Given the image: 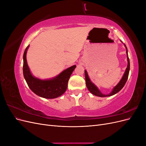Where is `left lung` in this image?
I'll return each mask as SVG.
<instances>
[{
    "label": "left lung",
    "mask_w": 146,
    "mask_h": 146,
    "mask_svg": "<svg viewBox=\"0 0 146 146\" xmlns=\"http://www.w3.org/2000/svg\"><path fill=\"white\" fill-rule=\"evenodd\" d=\"M124 45L126 47V53H127V61H128V65H127V68L125 70V72L123 74V76L121 80V81L119 82V83L117 84V85L113 88V90L112 92L108 95H105L101 93V92L98 90V88L95 86L93 83H92L91 80H90V78L88 76V74L86 70H85V80H86V85L87 86V88L90 91V92L92 94H94L95 96H99V97H107V96H111L114 94H116L117 92H118L119 91H121L122 90V88L124 86L125 84L128 79V77H129V70H130V60L129 56H128V51H127V48L124 44Z\"/></svg>",
    "instance_id": "left-lung-1"
}]
</instances>
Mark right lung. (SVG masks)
I'll return each mask as SVG.
<instances>
[{
    "mask_svg": "<svg viewBox=\"0 0 146 146\" xmlns=\"http://www.w3.org/2000/svg\"><path fill=\"white\" fill-rule=\"evenodd\" d=\"M29 46L24 53L23 74L30 89L36 95L46 99H54L62 95L67 90L68 83L70 75L76 66H71L64 70L58 76L50 80H42L34 77L31 74L26 59V54Z\"/></svg>",
    "mask_w": 146,
    "mask_h": 146,
    "instance_id": "add662e5",
    "label": "right lung"
}]
</instances>
